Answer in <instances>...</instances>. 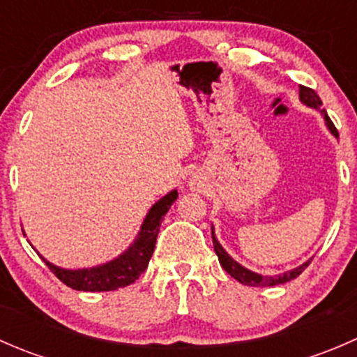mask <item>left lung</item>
Masks as SVG:
<instances>
[{
    "mask_svg": "<svg viewBox=\"0 0 357 357\" xmlns=\"http://www.w3.org/2000/svg\"><path fill=\"white\" fill-rule=\"evenodd\" d=\"M298 98H301V102L304 103V105H307V107H311V109H316V110L321 112V115H323V119H325L326 126H328L330 132H332V135H335V136H338V132H337V129H335L333 122L330 121L328 114H326V110L323 109L321 98L316 95L314 89L305 88V86H301V89H298ZM212 243H214V250H215V254H218L219 264L222 266V269H225V271L228 273L229 276H233L235 280H238L242 285H247V287L282 285V283H287V282H290V280L297 278V276L301 275V273L304 271L305 268H307L309 262H311V259H309L307 262L301 264L298 268H294V269H290V271L283 273V275L262 276V275H259V273H254V271H250V269L243 268L242 264H238V262H236L235 259H233L231 255H229L228 252H226L225 248L221 247V243L218 242V238H215V235H214V226H212Z\"/></svg>",
    "mask_w": 357,
    "mask_h": 357,
    "instance_id": "8db88e82",
    "label": "left lung"
}]
</instances>
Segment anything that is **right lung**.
Instances as JSON below:
<instances>
[{
  "label": "right lung",
  "mask_w": 357,
  "mask_h": 357,
  "mask_svg": "<svg viewBox=\"0 0 357 357\" xmlns=\"http://www.w3.org/2000/svg\"><path fill=\"white\" fill-rule=\"evenodd\" d=\"M176 199H178V190H172L167 195L162 197L157 204H153L149 214H146L145 221H143L142 229H139L135 242L131 243V247L124 254L115 257L114 261L100 266H93V268L63 269L46 261L45 257L41 259L46 262V266L52 269V273L60 282L66 283L67 287L74 290L110 291L131 285V283H135L139 278V275L149 266L153 248H155L162 219L167 214V211L174 204Z\"/></svg>",
  "instance_id": "1"
}]
</instances>
